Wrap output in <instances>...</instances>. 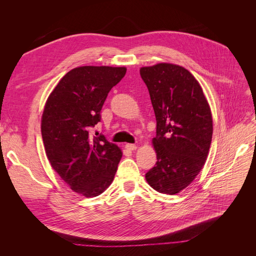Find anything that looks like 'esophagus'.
I'll use <instances>...</instances> for the list:
<instances>
[{
    "instance_id": "esophagus-1",
    "label": "esophagus",
    "mask_w": 256,
    "mask_h": 256,
    "mask_svg": "<svg viewBox=\"0 0 256 256\" xmlns=\"http://www.w3.org/2000/svg\"><path fill=\"white\" fill-rule=\"evenodd\" d=\"M125 148L128 150H136L138 148V146L134 145V144H126Z\"/></svg>"
}]
</instances>
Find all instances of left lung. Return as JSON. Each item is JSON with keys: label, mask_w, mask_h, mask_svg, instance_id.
Returning <instances> with one entry per match:
<instances>
[{"label": "left lung", "mask_w": 256, "mask_h": 256, "mask_svg": "<svg viewBox=\"0 0 256 256\" xmlns=\"http://www.w3.org/2000/svg\"><path fill=\"white\" fill-rule=\"evenodd\" d=\"M156 115V166L145 174L152 188L176 194L202 170L212 138V118L203 90L187 69L161 63L140 69Z\"/></svg>", "instance_id": "left-lung-1"}]
</instances>
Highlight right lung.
Here are the masks:
<instances>
[{"mask_svg": "<svg viewBox=\"0 0 256 256\" xmlns=\"http://www.w3.org/2000/svg\"><path fill=\"white\" fill-rule=\"evenodd\" d=\"M125 74V67L74 68L60 79L46 104L42 118L46 154L62 180L83 196L102 194L120 161L118 146L92 130L102 120L109 92Z\"/></svg>", "mask_w": 256, "mask_h": 256, "instance_id": "right-lung-1", "label": "right lung"}]
</instances>
